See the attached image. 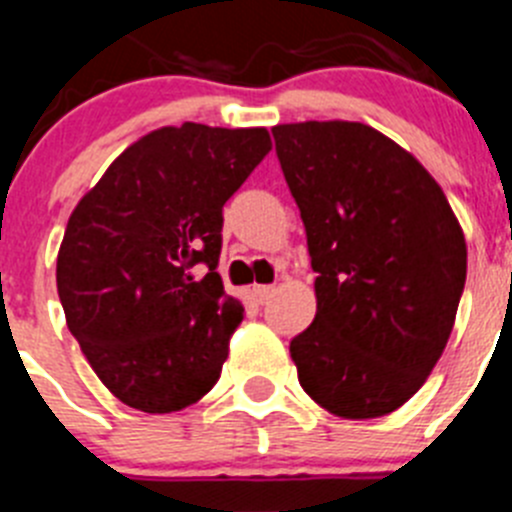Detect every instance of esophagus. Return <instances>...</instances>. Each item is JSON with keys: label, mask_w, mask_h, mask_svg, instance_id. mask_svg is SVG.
<instances>
[{"label": "esophagus", "mask_w": 512, "mask_h": 512, "mask_svg": "<svg viewBox=\"0 0 512 512\" xmlns=\"http://www.w3.org/2000/svg\"><path fill=\"white\" fill-rule=\"evenodd\" d=\"M274 292H277L274 287H256V289H253V295H256V300H259L261 305H266V302L274 297Z\"/></svg>", "instance_id": "esophagus-1"}]
</instances>
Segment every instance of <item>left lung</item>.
<instances>
[{"mask_svg": "<svg viewBox=\"0 0 512 512\" xmlns=\"http://www.w3.org/2000/svg\"><path fill=\"white\" fill-rule=\"evenodd\" d=\"M305 223L318 312L292 338L302 390L338 418L410 400L454 328L467 243L446 194L395 140L361 122L271 128Z\"/></svg>", "mask_w": 512, "mask_h": 512, "instance_id": "1", "label": "left lung"}]
</instances>
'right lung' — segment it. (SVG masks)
<instances>
[{
  "label": "right lung",
  "mask_w": 512,
  "mask_h": 512,
  "mask_svg": "<svg viewBox=\"0 0 512 512\" xmlns=\"http://www.w3.org/2000/svg\"><path fill=\"white\" fill-rule=\"evenodd\" d=\"M269 151L264 128L153 130L71 212L56 264L66 325L130 408L174 413L220 379L243 320L215 271L223 205Z\"/></svg>",
  "instance_id": "add662e5"
}]
</instances>
